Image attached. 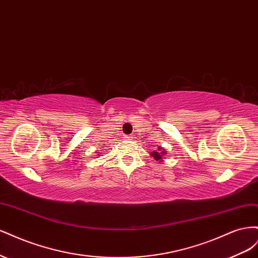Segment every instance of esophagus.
Instances as JSON below:
<instances>
[{
  "instance_id": "1",
  "label": "esophagus",
  "mask_w": 258,
  "mask_h": 258,
  "mask_svg": "<svg viewBox=\"0 0 258 258\" xmlns=\"http://www.w3.org/2000/svg\"><path fill=\"white\" fill-rule=\"evenodd\" d=\"M124 139H126V140H132V139H134V137H132V136H126V137H124Z\"/></svg>"
}]
</instances>
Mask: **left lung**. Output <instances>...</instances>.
Instances as JSON below:
<instances>
[{
  "mask_svg": "<svg viewBox=\"0 0 258 258\" xmlns=\"http://www.w3.org/2000/svg\"><path fill=\"white\" fill-rule=\"evenodd\" d=\"M165 155H166L165 150L160 146L158 147V150H154V152L151 153V156H153L155 160H160V161L163 159V157H165Z\"/></svg>",
  "mask_w": 258,
  "mask_h": 258,
  "instance_id": "left-lung-1",
  "label": "left lung"
}]
</instances>
